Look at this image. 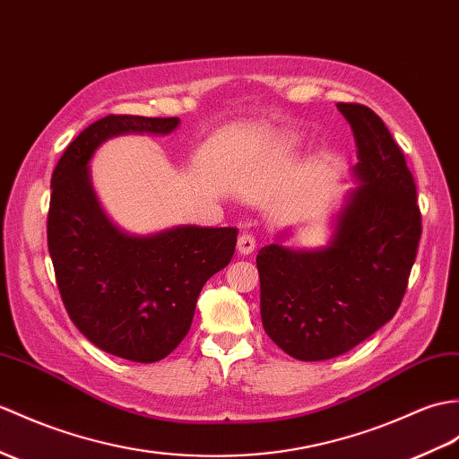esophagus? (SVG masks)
I'll return each mask as SVG.
<instances>
[{
  "instance_id": "1",
  "label": "esophagus",
  "mask_w": 459,
  "mask_h": 459,
  "mask_svg": "<svg viewBox=\"0 0 459 459\" xmlns=\"http://www.w3.org/2000/svg\"><path fill=\"white\" fill-rule=\"evenodd\" d=\"M237 248H238V252H240V254H244V255L252 254V252H254V248H255V238L252 237V234H248V232H242V234H240V238H238Z\"/></svg>"
}]
</instances>
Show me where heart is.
Masks as SVG:
<instances>
[{"mask_svg":"<svg viewBox=\"0 0 459 459\" xmlns=\"http://www.w3.org/2000/svg\"><path fill=\"white\" fill-rule=\"evenodd\" d=\"M280 144H281V146H291V144H293V138H291L290 134H281Z\"/></svg>","mask_w":459,"mask_h":459,"instance_id":"1","label":"heart"}]
</instances>
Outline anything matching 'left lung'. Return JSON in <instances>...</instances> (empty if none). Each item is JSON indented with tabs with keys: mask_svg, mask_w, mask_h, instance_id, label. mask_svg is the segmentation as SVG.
<instances>
[{
	"mask_svg": "<svg viewBox=\"0 0 459 459\" xmlns=\"http://www.w3.org/2000/svg\"><path fill=\"white\" fill-rule=\"evenodd\" d=\"M358 146L350 189L323 248L280 242L255 255L265 334L303 361L342 356L389 323L422 232L417 186L389 129L366 105L338 103Z\"/></svg>",
	"mask_w": 459,
	"mask_h": 459,
	"instance_id": "left-lung-1",
	"label": "left lung"
}]
</instances>
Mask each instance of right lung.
Returning <instances> with one entry per match:
<instances>
[{"label":"right lung","instance_id":"1","mask_svg":"<svg viewBox=\"0 0 459 459\" xmlns=\"http://www.w3.org/2000/svg\"><path fill=\"white\" fill-rule=\"evenodd\" d=\"M178 125V117H103L68 144L50 179L48 252L64 307L91 344L138 364L166 358L186 338L197 297L229 265L238 230L125 232L100 205L90 160L113 136L169 134Z\"/></svg>","mask_w":459,"mask_h":459}]
</instances>
